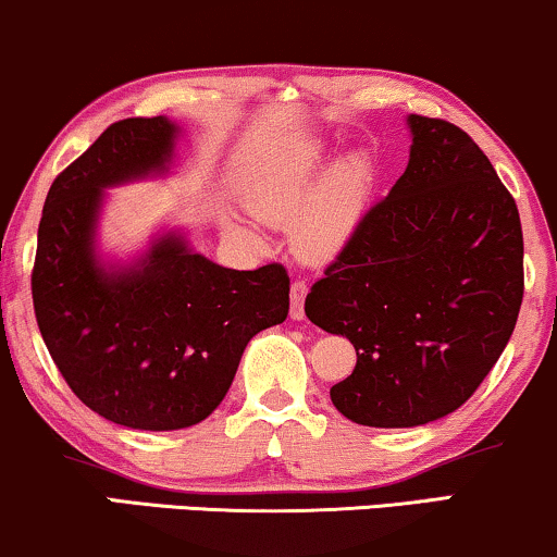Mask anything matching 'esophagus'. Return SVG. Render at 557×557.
<instances>
[{"label": "esophagus", "mask_w": 557, "mask_h": 557, "mask_svg": "<svg viewBox=\"0 0 557 557\" xmlns=\"http://www.w3.org/2000/svg\"><path fill=\"white\" fill-rule=\"evenodd\" d=\"M307 294H309L307 281L296 278L292 284V319H296V322L304 319V299H307Z\"/></svg>", "instance_id": "34e87169"}]
</instances>
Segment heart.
I'll return each instance as SVG.
<instances>
[{
  "instance_id": "b5f03b06",
  "label": "heart",
  "mask_w": 557,
  "mask_h": 557,
  "mask_svg": "<svg viewBox=\"0 0 557 557\" xmlns=\"http://www.w3.org/2000/svg\"><path fill=\"white\" fill-rule=\"evenodd\" d=\"M324 162L322 151H309L263 180L248 197L250 212L263 223H294V248L311 261H326L352 240L372 189V162L362 151L339 159L319 182ZM235 233L256 240L243 227H235Z\"/></svg>"
}]
</instances>
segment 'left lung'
<instances>
[{
    "mask_svg": "<svg viewBox=\"0 0 557 557\" xmlns=\"http://www.w3.org/2000/svg\"><path fill=\"white\" fill-rule=\"evenodd\" d=\"M406 172L326 265L304 311L355 345L330 391L349 421L410 429L463 406L512 337L524 294L515 197L463 128L408 116Z\"/></svg>",
    "mask_w": 557,
    "mask_h": 557,
    "instance_id": "8db88e82",
    "label": "left lung"
}]
</instances>
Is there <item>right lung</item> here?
<instances>
[{"instance_id": "obj_1", "label": "right lung", "mask_w": 557, "mask_h": 557, "mask_svg": "<svg viewBox=\"0 0 557 557\" xmlns=\"http://www.w3.org/2000/svg\"><path fill=\"white\" fill-rule=\"evenodd\" d=\"M174 136L164 116L106 128L52 182L33 265L35 319L60 375L98 416L141 431L205 421L250 337L288 314L284 265L223 269L174 233L128 269L98 265L101 189L162 172Z\"/></svg>"}]
</instances>
